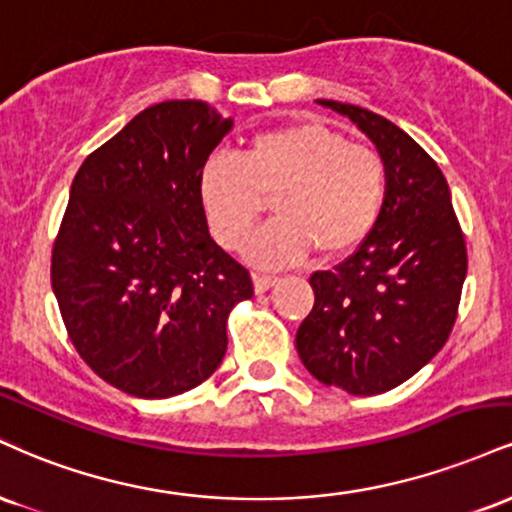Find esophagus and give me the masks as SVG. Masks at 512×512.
<instances>
[{
  "mask_svg": "<svg viewBox=\"0 0 512 512\" xmlns=\"http://www.w3.org/2000/svg\"><path fill=\"white\" fill-rule=\"evenodd\" d=\"M275 282H278V275H268V273H256V275H254V287H256V292H266V290H270V287H273Z\"/></svg>",
  "mask_w": 512,
  "mask_h": 512,
  "instance_id": "34e87169",
  "label": "esophagus"
}]
</instances>
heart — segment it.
<instances>
[{
	"label": "heart",
	"instance_id": "1",
	"mask_svg": "<svg viewBox=\"0 0 512 512\" xmlns=\"http://www.w3.org/2000/svg\"><path fill=\"white\" fill-rule=\"evenodd\" d=\"M388 196L386 162L316 122L263 131L242 158L210 155L198 172V201L213 237L239 251L273 201L280 215L251 239V261L285 266L318 249L345 256L369 239Z\"/></svg>",
	"mask_w": 512,
	"mask_h": 512
}]
</instances>
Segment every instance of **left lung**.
I'll return each instance as SVG.
<instances>
[{
	"label": "left lung",
	"mask_w": 512,
	"mask_h": 512,
	"mask_svg": "<svg viewBox=\"0 0 512 512\" xmlns=\"http://www.w3.org/2000/svg\"><path fill=\"white\" fill-rule=\"evenodd\" d=\"M318 102L347 114L376 143L388 196L369 239L309 278L316 302L297 330V352L326 386L378 395L446 345L467 275L465 234L441 167L412 136L359 105Z\"/></svg>",
	"instance_id": "1"
}]
</instances>
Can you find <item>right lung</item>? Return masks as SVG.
<instances>
[{
    "label": "right lung",
    "mask_w": 512,
    "mask_h": 512,
    "mask_svg": "<svg viewBox=\"0 0 512 512\" xmlns=\"http://www.w3.org/2000/svg\"><path fill=\"white\" fill-rule=\"evenodd\" d=\"M232 129L203 100H165L83 160L52 246L71 345L136 398L196 388L227 352L249 270L210 239L198 172Z\"/></svg>",
    "instance_id": "right-lung-1"
}]
</instances>
